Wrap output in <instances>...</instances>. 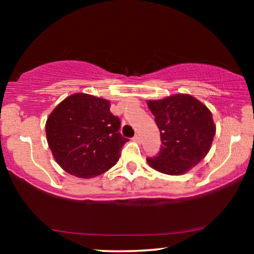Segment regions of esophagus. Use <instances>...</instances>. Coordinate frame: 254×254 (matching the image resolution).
Wrapping results in <instances>:
<instances>
[{
    "mask_svg": "<svg viewBox=\"0 0 254 254\" xmlns=\"http://www.w3.org/2000/svg\"><path fill=\"white\" fill-rule=\"evenodd\" d=\"M133 141H135V142H140L141 141V136L138 134H136L135 135V136L133 137Z\"/></svg>",
    "mask_w": 254,
    "mask_h": 254,
    "instance_id": "1",
    "label": "esophagus"
}]
</instances>
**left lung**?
<instances>
[{"label":"left lung","mask_w":254,"mask_h":254,"mask_svg":"<svg viewBox=\"0 0 254 254\" xmlns=\"http://www.w3.org/2000/svg\"><path fill=\"white\" fill-rule=\"evenodd\" d=\"M161 131L162 147L148 164L165 175L180 176L202 161L213 143L216 126L206 105L190 95L148 100Z\"/></svg>","instance_id":"left-lung-1"}]
</instances>
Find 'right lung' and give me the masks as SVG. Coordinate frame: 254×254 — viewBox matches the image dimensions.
Masks as SVG:
<instances>
[{
    "mask_svg": "<svg viewBox=\"0 0 254 254\" xmlns=\"http://www.w3.org/2000/svg\"><path fill=\"white\" fill-rule=\"evenodd\" d=\"M109 100L75 93L62 100L46 121V136L55 161L65 172L92 178L117 164L128 141Z\"/></svg>",
    "mask_w": 254,
    "mask_h": 254,
    "instance_id": "1",
    "label": "right lung"
}]
</instances>
